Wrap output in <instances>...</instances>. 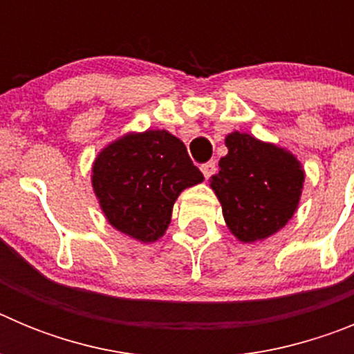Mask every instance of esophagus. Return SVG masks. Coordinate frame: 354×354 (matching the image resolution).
I'll return each instance as SVG.
<instances>
[{"mask_svg":"<svg viewBox=\"0 0 354 354\" xmlns=\"http://www.w3.org/2000/svg\"><path fill=\"white\" fill-rule=\"evenodd\" d=\"M200 170H202V174H204L205 179H209L211 175H214V171H216V162H214V161L205 162V165H202V167H200Z\"/></svg>","mask_w":354,"mask_h":354,"instance_id":"1","label":"esophagus"}]
</instances>
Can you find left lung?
<instances>
[{
	"label": "left lung",
	"instance_id": "8db88e82",
	"mask_svg": "<svg viewBox=\"0 0 354 354\" xmlns=\"http://www.w3.org/2000/svg\"><path fill=\"white\" fill-rule=\"evenodd\" d=\"M228 154L211 187L220 200L228 230L243 243H255L286 227L299 204L305 171L289 150L246 133L225 138Z\"/></svg>",
	"mask_w": 354,
	"mask_h": 354
}]
</instances>
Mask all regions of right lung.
Listing matches in <instances>:
<instances>
[{
	"mask_svg": "<svg viewBox=\"0 0 354 354\" xmlns=\"http://www.w3.org/2000/svg\"><path fill=\"white\" fill-rule=\"evenodd\" d=\"M204 175L168 131L129 133L99 152L92 186L109 225L142 243L165 234L183 189Z\"/></svg>",
	"mask_w": 354,
	"mask_h": 354,
	"instance_id": "right-lung-1",
	"label": "right lung"
}]
</instances>
